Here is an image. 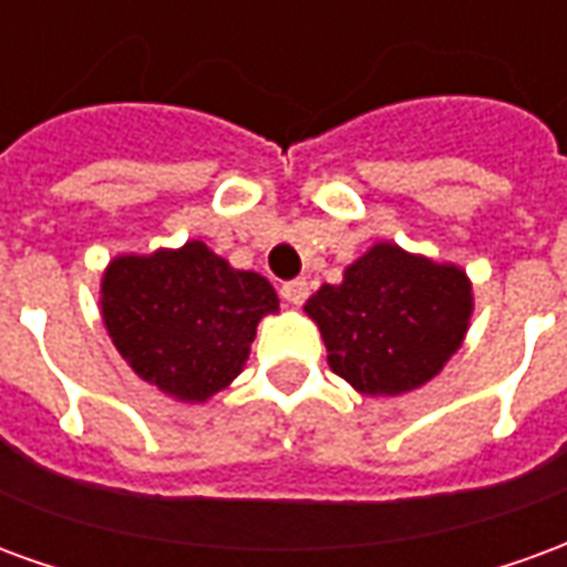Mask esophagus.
<instances>
[{
	"instance_id": "obj_1",
	"label": "esophagus",
	"mask_w": 567,
	"mask_h": 567,
	"mask_svg": "<svg viewBox=\"0 0 567 567\" xmlns=\"http://www.w3.org/2000/svg\"><path fill=\"white\" fill-rule=\"evenodd\" d=\"M280 296H284V302H290V305H302L305 299H308V280H290V284H284L280 287Z\"/></svg>"
}]
</instances>
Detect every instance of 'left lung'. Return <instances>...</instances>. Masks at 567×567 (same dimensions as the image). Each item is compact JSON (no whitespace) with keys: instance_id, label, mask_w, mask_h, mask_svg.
Segmentation results:
<instances>
[{"instance_id":"left-lung-1","label":"left lung","mask_w":567,"mask_h":567,"mask_svg":"<svg viewBox=\"0 0 567 567\" xmlns=\"http://www.w3.org/2000/svg\"><path fill=\"white\" fill-rule=\"evenodd\" d=\"M305 315L339 379L363 396H400L440 375L464 344L473 284L461 265L379 240L344 268L341 284H323Z\"/></svg>"}]
</instances>
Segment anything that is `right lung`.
<instances>
[{"label":"right lung","instance_id":"add662e5","mask_svg":"<svg viewBox=\"0 0 567 567\" xmlns=\"http://www.w3.org/2000/svg\"><path fill=\"white\" fill-rule=\"evenodd\" d=\"M275 287L204 240L115 256L100 280V315L115 351L176 403H207L244 372Z\"/></svg>","mask_w":567,"mask_h":567}]
</instances>
